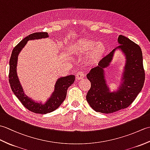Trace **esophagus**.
Wrapping results in <instances>:
<instances>
[{"mask_svg": "<svg viewBox=\"0 0 150 150\" xmlns=\"http://www.w3.org/2000/svg\"><path fill=\"white\" fill-rule=\"evenodd\" d=\"M84 74L81 71L78 72L77 73V75H76V79H77V80H82V79H84Z\"/></svg>", "mask_w": 150, "mask_h": 150, "instance_id": "1", "label": "esophagus"}]
</instances>
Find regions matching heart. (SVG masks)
Instances as JSON below:
<instances>
[{
    "label": "heart",
    "mask_w": 150,
    "mask_h": 150,
    "mask_svg": "<svg viewBox=\"0 0 150 150\" xmlns=\"http://www.w3.org/2000/svg\"><path fill=\"white\" fill-rule=\"evenodd\" d=\"M106 48L104 44L93 40L82 38L76 41L71 46V52L75 55L87 54L89 64H95L103 58Z\"/></svg>",
    "instance_id": "1"
}]
</instances>
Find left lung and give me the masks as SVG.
Instances as JSON below:
<instances>
[{
    "label": "left lung",
    "instance_id": "1",
    "mask_svg": "<svg viewBox=\"0 0 150 150\" xmlns=\"http://www.w3.org/2000/svg\"><path fill=\"white\" fill-rule=\"evenodd\" d=\"M120 45L112 50L92 68L86 77L91 82L86 100L97 112L111 113L124 109L131 104L142 90L145 80L142 53L141 47L128 38L118 37ZM117 49L122 51L126 64L120 86L117 92H111L105 79L104 68L109 66Z\"/></svg>",
    "mask_w": 150,
    "mask_h": 150
}]
</instances>
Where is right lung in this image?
I'll list each match as a JSON object with an SVG mask.
<instances>
[{
    "instance_id": "right-lung-1",
    "label": "right lung",
    "mask_w": 150,
    "mask_h": 150,
    "mask_svg": "<svg viewBox=\"0 0 150 150\" xmlns=\"http://www.w3.org/2000/svg\"><path fill=\"white\" fill-rule=\"evenodd\" d=\"M48 37L49 35L47 32H37L29 35L24 39H22L14 47L12 51L10 60H9V82L12 91L25 108L33 113L39 114L50 113L57 109L65 100L68 88L73 84V82L75 81V75H73L58 79L56 82L55 90L52 95L44 104L41 103H37L24 94L17 73L18 54L26 45L28 40L40 39Z\"/></svg>"
}]
</instances>
